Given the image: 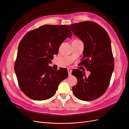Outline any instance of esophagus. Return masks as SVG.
Returning a JSON list of instances; mask_svg holds the SVG:
<instances>
[{
  "label": "esophagus",
  "instance_id": "esophagus-1",
  "mask_svg": "<svg viewBox=\"0 0 129 129\" xmlns=\"http://www.w3.org/2000/svg\"><path fill=\"white\" fill-rule=\"evenodd\" d=\"M68 73H69V75L70 76L71 75V72H72V70L70 69V68H68Z\"/></svg>",
  "mask_w": 129,
  "mask_h": 129
}]
</instances>
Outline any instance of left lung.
<instances>
[{
    "label": "left lung",
    "mask_w": 129,
    "mask_h": 129,
    "mask_svg": "<svg viewBox=\"0 0 129 129\" xmlns=\"http://www.w3.org/2000/svg\"><path fill=\"white\" fill-rule=\"evenodd\" d=\"M69 27L83 42L80 64L91 72L87 78L82 71H72V75L77 79V84L72 87L73 93L80 100H94L105 93L114 70L111 40L106 30L94 22H80Z\"/></svg>",
    "instance_id": "left-lung-1"
}]
</instances>
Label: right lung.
I'll use <instances>...</instances> for the list:
<instances>
[{
  "label": "right lung",
  "instance_id": "obj_1",
  "mask_svg": "<svg viewBox=\"0 0 129 129\" xmlns=\"http://www.w3.org/2000/svg\"><path fill=\"white\" fill-rule=\"evenodd\" d=\"M72 35L68 26L46 24L28 32L20 41L15 71L20 89L30 99H50L68 77L66 69L54 70L49 63L62 42Z\"/></svg>",
  "mask_w": 129,
  "mask_h": 129
}]
</instances>
